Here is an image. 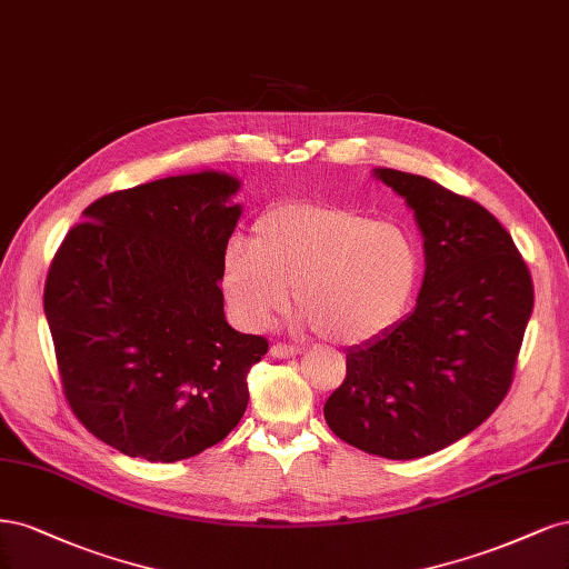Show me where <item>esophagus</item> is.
<instances>
[{
    "instance_id": "34e87169",
    "label": "esophagus",
    "mask_w": 569,
    "mask_h": 569,
    "mask_svg": "<svg viewBox=\"0 0 569 569\" xmlns=\"http://www.w3.org/2000/svg\"><path fill=\"white\" fill-rule=\"evenodd\" d=\"M269 352H271V357H277V359H290V357L300 355V347L286 345V342H273Z\"/></svg>"
}]
</instances>
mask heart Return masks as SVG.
Masks as SVG:
<instances>
[{"mask_svg": "<svg viewBox=\"0 0 569 569\" xmlns=\"http://www.w3.org/2000/svg\"><path fill=\"white\" fill-rule=\"evenodd\" d=\"M420 279L413 238L392 222L333 203H283L236 243L224 267V296L250 328L288 305L290 288L309 323L338 342L380 336L405 315Z\"/></svg>", "mask_w": 569, "mask_h": 569, "instance_id": "heart-1", "label": "heart"}]
</instances>
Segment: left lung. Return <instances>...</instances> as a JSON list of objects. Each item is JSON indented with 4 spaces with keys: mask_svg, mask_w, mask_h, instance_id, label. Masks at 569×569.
<instances>
[{
    "mask_svg": "<svg viewBox=\"0 0 569 569\" xmlns=\"http://www.w3.org/2000/svg\"><path fill=\"white\" fill-rule=\"evenodd\" d=\"M407 198L426 248L416 309L347 350L326 423L366 453L409 461L466 437L510 390L535 307L529 269L499 219L428 177L378 168Z\"/></svg>",
    "mask_w": 569,
    "mask_h": 569,
    "instance_id": "1",
    "label": "left lung"
}]
</instances>
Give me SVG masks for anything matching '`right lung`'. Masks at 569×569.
Wrapping results in <instances>:
<instances>
[{
  "instance_id": "add662e5",
  "label": "right lung",
  "mask_w": 569,
  "mask_h": 569,
  "mask_svg": "<svg viewBox=\"0 0 569 569\" xmlns=\"http://www.w3.org/2000/svg\"><path fill=\"white\" fill-rule=\"evenodd\" d=\"M238 187L198 172L108 193L53 254L44 315L63 395L91 435L127 456L191 458L246 413V378L269 342L224 319Z\"/></svg>"
}]
</instances>
